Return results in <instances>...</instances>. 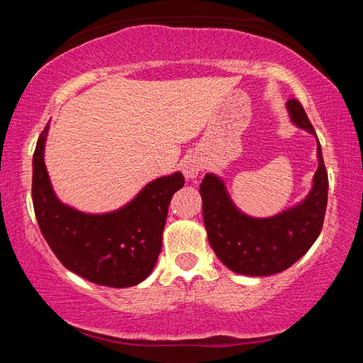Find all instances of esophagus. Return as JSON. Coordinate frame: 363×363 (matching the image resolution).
<instances>
[{
    "mask_svg": "<svg viewBox=\"0 0 363 363\" xmlns=\"http://www.w3.org/2000/svg\"><path fill=\"white\" fill-rule=\"evenodd\" d=\"M201 168H203V163H201V160L196 155L187 157L182 163V173L187 179H194V177L199 176Z\"/></svg>",
    "mask_w": 363,
    "mask_h": 363,
    "instance_id": "34e87169",
    "label": "esophagus"
}]
</instances>
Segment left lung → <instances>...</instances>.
Masks as SVG:
<instances>
[{
    "label": "left lung",
    "mask_w": 363,
    "mask_h": 363,
    "mask_svg": "<svg viewBox=\"0 0 363 363\" xmlns=\"http://www.w3.org/2000/svg\"><path fill=\"white\" fill-rule=\"evenodd\" d=\"M291 121L314 134L299 101L286 102ZM318 168L309 195L272 218H251L233 205L220 177L208 173L200 184L203 220L214 253L233 272L251 277L279 274L303 257L320 235L328 201V174L317 139Z\"/></svg>",
    "instance_id": "8db88e82"
}]
</instances>
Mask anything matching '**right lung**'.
<instances>
[{"mask_svg": "<svg viewBox=\"0 0 363 363\" xmlns=\"http://www.w3.org/2000/svg\"><path fill=\"white\" fill-rule=\"evenodd\" d=\"M49 125L33 153L35 216L49 248L64 266L97 285L126 288L149 277L162 251L168 206L184 186L182 173L152 181L120 210L89 214L64 205L45 164Z\"/></svg>", "mask_w": 363, "mask_h": 363, "instance_id": "obj_1", "label": "right lung"}]
</instances>
